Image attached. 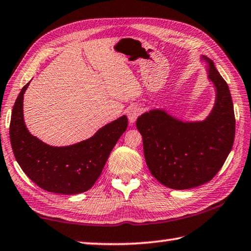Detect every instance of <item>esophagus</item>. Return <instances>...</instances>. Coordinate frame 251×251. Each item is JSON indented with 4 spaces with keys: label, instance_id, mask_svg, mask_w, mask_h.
<instances>
[{
    "label": "esophagus",
    "instance_id": "esophagus-1",
    "mask_svg": "<svg viewBox=\"0 0 251 251\" xmlns=\"http://www.w3.org/2000/svg\"><path fill=\"white\" fill-rule=\"evenodd\" d=\"M140 113H141V109L139 106L132 105V106L128 107V110H127V116H128V120L131 124L136 122L137 117L140 115Z\"/></svg>",
    "mask_w": 251,
    "mask_h": 251
}]
</instances>
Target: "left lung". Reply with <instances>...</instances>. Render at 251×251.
<instances>
[{
    "label": "left lung",
    "instance_id": "left-lung-1",
    "mask_svg": "<svg viewBox=\"0 0 251 251\" xmlns=\"http://www.w3.org/2000/svg\"><path fill=\"white\" fill-rule=\"evenodd\" d=\"M208 77L215 87V103L204 121L183 122L155 109L138 117L144 153L151 174L172 189H189L208 183L222 168L235 138V115L226 81L212 61Z\"/></svg>",
    "mask_w": 251,
    "mask_h": 251
}]
</instances>
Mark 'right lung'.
I'll return each mask as SVG.
<instances>
[{"mask_svg":"<svg viewBox=\"0 0 251 251\" xmlns=\"http://www.w3.org/2000/svg\"><path fill=\"white\" fill-rule=\"evenodd\" d=\"M12 111L9 138L15 159L24 173L50 193L75 195L90 189L101 175L106 160L128 125L125 115L98 130L89 139L65 147H53L32 136L24 121V93Z\"/></svg>","mask_w":251,"mask_h":251,"instance_id":"1","label":"right lung"}]
</instances>
